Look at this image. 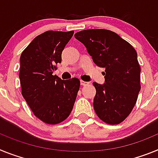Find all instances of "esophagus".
I'll list each match as a JSON object with an SVG mask.
<instances>
[{
    "instance_id": "obj_1",
    "label": "esophagus",
    "mask_w": 158,
    "mask_h": 158,
    "mask_svg": "<svg viewBox=\"0 0 158 158\" xmlns=\"http://www.w3.org/2000/svg\"><path fill=\"white\" fill-rule=\"evenodd\" d=\"M80 84L82 86H87L89 84L88 82H86V81H83V80H81L80 81Z\"/></svg>"
}]
</instances>
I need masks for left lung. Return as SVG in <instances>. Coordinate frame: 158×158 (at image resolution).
Instances as JSON below:
<instances>
[{
	"label": "left lung",
	"mask_w": 158,
	"mask_h": 158,
	"mask_svg": "<svg viewBox=\"0 0 158 158\" xmlns=\"http://www.w3.org/2000/svg\"><path fill=\"white\" fill-rule=\"evenodd\" d=\"M75 37L84 44L94 64L105 68L104 84L93 83L96 114L107 124H119L131 113L141 90L136 51L110 30H83Z\"/></svg>",
	"instance_id": "1"
}]
</instances>
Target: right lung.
Returning a JSON list of instances; mask_svg holds the SVG:
<instances>
[{"mask_svg":"<svg viewBox=\"0 0 158 158\" xmlns=\"http://www.w3.org/2000/svg\"><path fill=\"white\" fill-rule=\"evenodd\" d=\"M74 31H47L37 35L20 56L22 95L35 117L47 124L65 120L73 109L80 81L63 80L53 72Z\"/></svg>","mask_w":158,"mask_h":158,"instance_id":"obj_1","label":"right lung"}]
</instances>
